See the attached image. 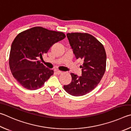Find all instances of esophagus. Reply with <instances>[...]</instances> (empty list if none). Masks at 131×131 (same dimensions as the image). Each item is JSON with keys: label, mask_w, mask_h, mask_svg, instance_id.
Segmentation results:
<instances>
[{"label": "esophagus", "mask_w": 131, "mask_h": 131, "mask_svg": "<svg viewBox=\"0 0 131 131\" xmlns=\"http://www.w3.org/2000/svg\"><path fill=\"white\" fill-rule=\"evenodd\" d=\"M56 73L57 74L59 75V74H61L62 71H59V70H57V71H56Z\"/></svg>", "instance_id": "1"}]
</instances>
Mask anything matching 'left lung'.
Wrapping results in <instances>:
<instances>
[{
    "instance_id": "8db88e82",
    "label": "left lung",
    "mask_w": 131,
    "mask_h": 131,
    "mask_svg": "<svg viewBox=\"0 0 131 131\" xmlns=\"http://www.w3.org/2000/svg\"><path fill=\"white\" fill-rule=\"evenodd\" d=\"M67 37L75 57L83 61L82 76L71 73V82L64 85L69 94L81 96L94 89L106 70V54L104 46L94 37L88 33H67Z\"/></svg>"
}]
</instances>
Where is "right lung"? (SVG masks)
<instances>
[{
  "instance_id": "add662e5",
  "label": "right lung",
  "mask_w": 131,
  "mask_h": 131,
  "mask_svg": "<svg viewBox=\"0 0 131 131\" xmlns=\"http://www.w3.org/2000/svg\"><path fill=\"white\" fill-rule=\"evenodd\" d=\"M66 37L62 32L34 27L18 34L11 44L9 65L13 77L29 90H36L53 74L38 60L50 48Z\"/></svg>"
}]
</instances>
